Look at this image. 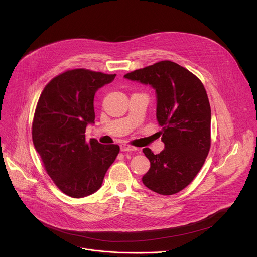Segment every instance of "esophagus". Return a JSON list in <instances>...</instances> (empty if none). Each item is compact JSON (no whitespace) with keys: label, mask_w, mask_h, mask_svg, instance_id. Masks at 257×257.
I'll list each match as a JSON object with an SVG mask.
<instances>
[{"label":"esophagus","mask_w":257,"mask_h":257,"mask_svg":"<svg viewBox=\"0 0 257 257\" xmlns=\"http://www.w3.org/2000/svg\"><path fill=\"white\" fill-rule=\"evenodd\" d=\"M121 149V152H134V151H137L136 148H134V146H129V145H126V144H122L120 146Z\"/></svg>","instance_id":"obj_1"}]
</instances>
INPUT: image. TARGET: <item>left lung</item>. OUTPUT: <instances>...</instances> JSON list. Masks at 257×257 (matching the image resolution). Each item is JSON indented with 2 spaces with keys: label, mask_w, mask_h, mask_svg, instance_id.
<instances>
[{
  "label": "left lung",
  "mask_w": 257,
  "mask_h": 257,
  "mask_svg": "<svg viewBox=\"0 0 257 257\" xmlns=\"http://www.w3.org/2000/svg\"><path fill=\"white\" fill-rule=\"evenodd\" d=\"M124 77L151 85L157 94V120L165 149L159 155L143 149L151 162L143 184L162 195L178 193L195 178L210 149L211 111L205 88L190 71L171 61Z\"/></svg>",
  "instance_id": "left-lung-1"
}]
</instances>
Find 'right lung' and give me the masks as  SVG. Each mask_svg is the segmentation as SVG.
I'll return each instance as SVG.
<instances>
[{"label": "right lung", "instance_id": "right-lung-1", "mask_svg": "<svg viewBox=\"0 0 257 257\" xmlns=\"http://www.w3.org/2000/svg\"><path fill=\"white\" fill-rule=\"evenodd\" d=\"M115 77L86 69L68 70L46 85L36 105L34 148L58 188L73 198L97 191L120 152L117 144L85 139L87 125L94 124V94Z\"/></svg>", "mask_w": 257, "mask_h": 257}]
</instances>
